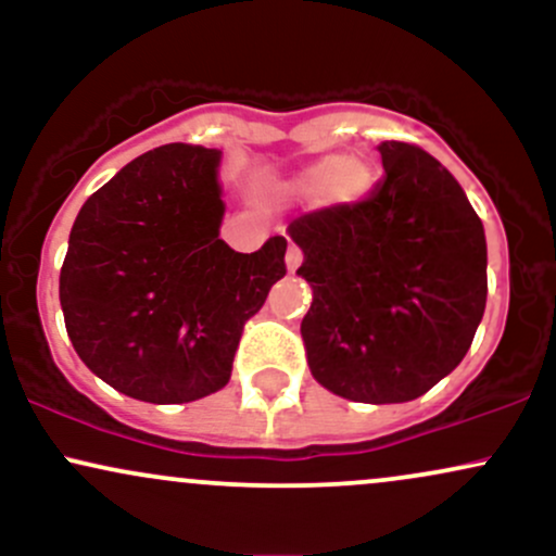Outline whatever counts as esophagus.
Segmentation results:
<instances>
[{
    "label": "esophagus",
    "mask_w": 556,
    "mask_h": 556,
    "mask_svg": "<svg viewBox=\"0 0 556 556\" xmlns=\"http://www.w3.org/2000/svg\"><path fill=\"white\" fill-rule=\"evenodd\" d=\"M285 261H287V269L295 271L298 266L303 264V251H300L298 245H290V248H287V256H285Z\"/></svg>",
    "instance_id": "obj_1"
}]
</instances>
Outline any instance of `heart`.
I'll return each instance as SVG.
<instances>
[{
	"mask_svg": "<svg viewBox=\"0 0 556 556\" xmlns=\"http://www.w3.org/2000/svg\"><path fill=\"white\" fill-rule=\"evenodd\" d=\"M371 169L361 159H342V156H324L318 162L298 172L287 190L295 195H318L331 203H353L371 188Z\"/></svg>",
	"mask_w": 556,
	"mask_h": 556,
	"instance_id": "b5f03b06",
	"label": "heart"
}]
</instances>
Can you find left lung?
<instances>
[{"label":"left lung","mask_w":556,"mask_h":556,"mask_svg":"<svg viewBox=\"0 0 556 556\" xmlns=\"http://www.w3.org/2000/svg\"><path fill=\"white\" fill-rule=\"evenodd\" d=\"M384 180L358 203L298 216L300 324L314 379L355 402H407L455 371L486 308V238L455 177L420 146H379Z\"/></svg>","instance_id":"left-lung-1"}]
</instances>
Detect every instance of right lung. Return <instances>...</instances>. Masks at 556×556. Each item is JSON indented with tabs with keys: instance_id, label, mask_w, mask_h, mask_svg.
<instances>
[{
	"instance_id": "1",
	"label": "right lung",
	"mask_w": 556,
	"mask_h": 556,
	"mask_svg": "<svg viewBox=\"0 0 556 556\" xmlns=\"http://www.w3.org/2000/svg\"><path fill=\"white\" fill-rule=\"evenodd\" d=\"M219 151L167 143L83 203L60 303L75 353L117 392L193 402L229 381L245 321L287 274L285 238L256 253L219 240Z\"/></svg>"
}]
</instances>
